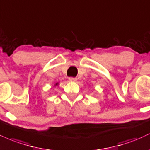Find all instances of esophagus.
Masks as SVG:
<instances>
[{"mask_svg":"<svg viewBox=\"0 0 150 150\" xmlns=\"http://www.w3.org/2000/svg\"><path fill=\"white\" fill-rule=\"evenodd\" d=\"M69 80L71 82H75L77 80V78H73V77H70L69 78Z\"/></svg>","mask_w":150,"mask_h":150,"instance_id":"1","label":"esophagus"}]
</instances>
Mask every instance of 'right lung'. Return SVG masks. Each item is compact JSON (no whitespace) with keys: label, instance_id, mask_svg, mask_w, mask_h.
<instances>
[{"label":"right lung","instance_id":"right-lung-1","mask_svg":"<svg viewBox=\"0 0 150 150\" xmlns=\"http://www.w3.org/2000/svg\"><path fill=\"white\" fill-rule=\"evenodd\" d=\"M56 85H57V84H56Z\"/></svg>","mask_w":150,"mask_h":150}]
</instances>
